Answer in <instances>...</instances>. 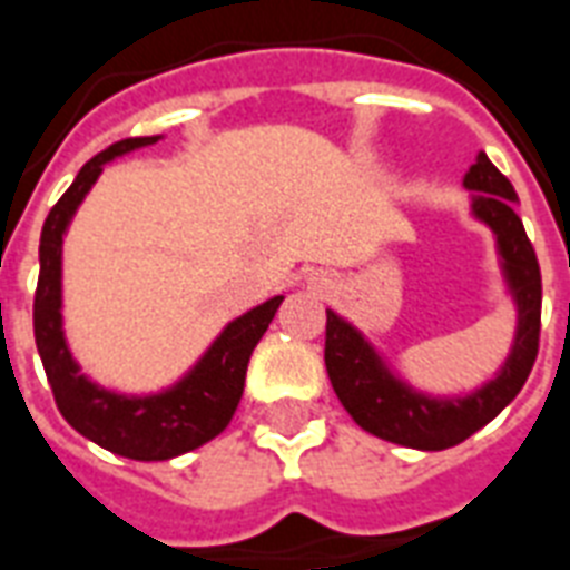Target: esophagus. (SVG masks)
Wrapping results in <instances>:
<instances>
[{"label": "esophagus", "mask_w": 570, "mask_h": 570, "mask_svg": "<svg viewBox=\"0 0 570 570\" xmlns=\"http://www.w3.org/2000/svg\"><path fill=\"white\" fill-rule=\"evenodd\" d=\"M308 285H312V288H315V291H326V288H330V285H333V282L326 279L324 273H315V276L308 279Z\"/></svg>", "instance_id": "esophagus-1"}]
</instances>
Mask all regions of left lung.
<instances>
[{
  "label": "left lung",
  "mask_w": 570,
  "mask_h": 570,
  "mask_svg": "<svg viewBox=\"0 0 570 570\" xmlns=\"http://www.w3.org/2000/svg\"><path fill=\"white\" fill-rule=\"evenodd\" d=\"M464 187L473 189L475 219H482L497 235L502 273L511 297L518 303V335L509 360L491 383H484L482 390L470 392L464 399H431L399 381L377 351L365 342L363 333L347 324L345 317L335 315L333 308H326L324 363L342 407L368 434L422 452H440L464 443L466 436H473L493 416H500L523 390L538 356L541 271L523 223L514 214L518 193L484 151L466 171Z\"/></svg>",
  "instance_id": "obj_1"
}]
</instances>
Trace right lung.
Masks as SVG:
<instances>
[{
    "instance_id": "right-lung-1",
    "label": "right lung",
    "mask_w": 570,
    "mask_h": 570,
    "mask_svg": "<svg viewBox=\"0 0 570 570\" xmlns=\"http://www.w3.org/2000/svg\"><path fill=\"white\" fill-rule=\"evenodd\" d=\"M157 139L160 136H134L91 157L47 214L38 249L41 273L35 291V345L52 386L56 407L68 419V425L77 428L91 443L130 461H169L223 434L244 395L249 356L285 299L273 297L235 317L216 335L207 354L175 386L157 395H118L79 374L61 330V240L106 163L154 145Z\"/></svg>"
}]
</instances>
